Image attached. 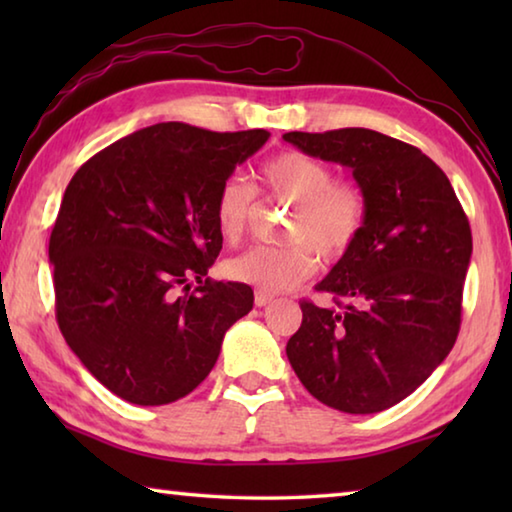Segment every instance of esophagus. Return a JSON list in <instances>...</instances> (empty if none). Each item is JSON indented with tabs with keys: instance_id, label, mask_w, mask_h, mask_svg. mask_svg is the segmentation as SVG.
<instances>
[{
	"instance_id": "34e87169",
	"label": "esophagus",
	"mask_w": 512,
	"mask_h": 512,
	"mask_svg": "<svg viewBox=\"0 0 512 512\" xmlns=\"http://www.w3.org/2000/svg\"><path fill=\"white\" fill-rule=\"evenodd\" d=\"M273 302V296L271 293H266V291H255V305L257 307H266V305H271Z\"/></svg>"
}]
</instances>
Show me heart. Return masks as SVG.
Here are the masks:
<instances>
[{
  "instance_id": "heart-1",
  "label": "heart",
  "mask_w": 512,
  "mask_h": 512,
  "mask_svg": "<svg viewBox=\"0 0 512 512\" xmlns=\"http://www.w3.org/2000/svg\"><path fill=\"white\" fill-rule=\"evenodd\" d=\"M268 192L293 203L284 246H255L228 262L232 280L259 291L280 293L316 271V253L339 259L357 241L366 223V198L350 180L334 178L327 162L302 151H284L259 169ZM255 210V189L244 178H225L214 198V219L230 244L244 237Z\"/></svg>"
}]
</instances>
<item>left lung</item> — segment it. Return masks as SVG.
I'll use <instances>...</instances> for the list:
<instances>
[{"instance_id": "obj_1", "label": "left lung", "mask_w": 512, "mask_h": 512, "mask_svg": "<svg viewBox=\"0 0 512 512\" xmlns=\"http://www.w3.org/2000/svg\"><path fill=\"white\" fill-rule=\"evenodd\" d=\"M314 158L352 169L366 223L316 291L336 309L302 300L287 357L318 402L379 413L427 379L461 329L472 230L449 178L415 146L368 128L284 133Z\"/></svg>"}]
</instances>
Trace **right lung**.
I'll use <instances>...</instances> for the list:
<instances>
[{
  "mask_svg": "<svg viewBox=\"0 0 512 512\" xmlns=\"http://www.w3.org/2000/svg\"><path fill=\"white\" fill-rule=\"evenodd\" d=\"M271 133L180 121L142 128L74 173L49 237L56 320L110 393L140 406L185 397L210 375L253 289L214 282V198Z\"/></svg>",
  "mask_w": 512,
  "mask_h": 512,
  "instance_id": "add662e5",
  "label": "right lung"
}]
</instances>
